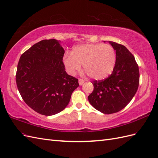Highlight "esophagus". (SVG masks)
<instances>
[{"instance_id": "34e87169", "label": "esophagus", "mask_w": 158, "mask_h": 158, "mask_svg": "<svg viewBox=\"0 0 158 158\" xmlns=\"http://www.w3.org/2000/svg\"><path fill=\"white\" fill-rule=\"evenodd\" d=\"M78 82H79L80 86H82V85H83L84 83V80H83L82 79H79L78 80Z\"/></svg>"}]
</instances>
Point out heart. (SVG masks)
<instances>
[{"mask_svg": "<svg viewBox=\"0 0 158 158\" xmlns=\"http://www.w3.org/2000/svg\"><path fill=\"white\" fill-rule=\"evenodd\" d=\"M116 53L109 44H84L73 47L70 55H65L63 63L68 74L74 75L82 68L91 78L103 80L112 73Z\"/></svg>", "mask_w": 158, "mask_h": 158, "instance_id": "heart-1", "label": "heart"}]
</instances>
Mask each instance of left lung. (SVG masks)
Masks as SVG:
<instances>
[{"instance_id": "8db88e82", "label": "left lung", "mask_w": 158, "mask_h": 158, "mask_svg": "<svg viewBox=\"0 0 158 158\" xmlns=\"http://www.w3.org/2000/svg\"><path fill=\"white\" fill-rule=\"evenodd\" d=\"M109 43L116 51L113 72L105 80L94 81V90L88 97L95 109L107 114L124 109L135 94L139 82V67L132 53L124 45Z\"/></svg>"}]
</instances>
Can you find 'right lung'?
<instances>
[{
  "mask_svg": "<svg viewBox=\"0 0 158 158\" xmlns=\"http://www.w3.org/2000/svg\"><path fill=\"white\" fill-rule=\"evenodd\" d=\"M60 41L44 40L23 53L16 74L18 90L23 101L35 112L51 116L68 106L78 80L68 75L62 61Z\"/></svg>",
  "mask_w": 158,
  "mask_h": 158,
  "instance_id": "right-lung-1",
  "label": "right lung"
}]
</instances>
